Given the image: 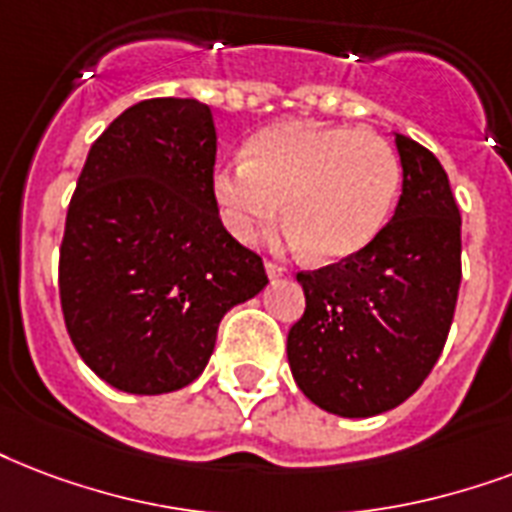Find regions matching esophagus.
<instances>
[{"label":"esophagus","mask_w":512,"mask_h":512,"mask_svg":"<svg viewBox=\"0 0 512 512\" xmlns=\"http://www.w3.org/2000/svg\"><path fill=\"white\" fill-rule=\"evenodd\" d=\"M265 273H268L271 279H279V276H290V268H284V265L276 263V260H268V263H265Z\"/></svg>","instance_id":"esophagus-1"}]
</instances>
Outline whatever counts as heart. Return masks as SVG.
Masks as SVG:
<instances>
[{
  "label": "heart",
  "instance_id": "b5f03b06",
  "mask_svg": "<svg viewBox=\"0 0 512 512\" xmlns=\"http://www.w3.org/2000/svg\"><path fill=\"white\" fill-rule=\"evenodd\" d=\"M403 166L395 147L368 128L284 120L255 134L247 161L214 174L222 220L255 241L287 212L292 241L319 263H341L378 239L395 209Z\"/></svg>",
  "mask_w": 512,
  "mask_h": 512
}]
</instances>
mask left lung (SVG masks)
Returning a JSON list of instances; mask_svg holds the SVG:
<instances>
[{"mask_svg":"<svg viewBox=\"0 0 512 512\" xmlns=\"http://www.w3.org/2000/svg\"><path fill=\"white\" fill-rule=\"evenodd\" d=\"M403 195L360 255L300 271L303 317L287 335L300 392L322 411L365 419L424 384L454 322L462 217L440 161L397 134Z\"/></svg>","mask_w":512,"mask_h":512,"instance_id":"1","label":"left lung"}]
</instances>
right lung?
Segmentation results:
<instances>
[{
	"instance_id": "right-lung-1",
	"label": "right lung",
	"mask_w": 512,
	"mask_h": 512,
	"mask_svg": "<svg viewBox=\"0 0 512 512\" xmlns=\"http://www.w3.org/2000/svg\"><path fill=\"white\" fill-rule=\"evenodd\" d=\"M217 131L195 99H147L91 144L58 255L66 333L85 365L131 395L201 376L220 319L268 284L214 198Z\"/></svg>"
}]
</instances>
